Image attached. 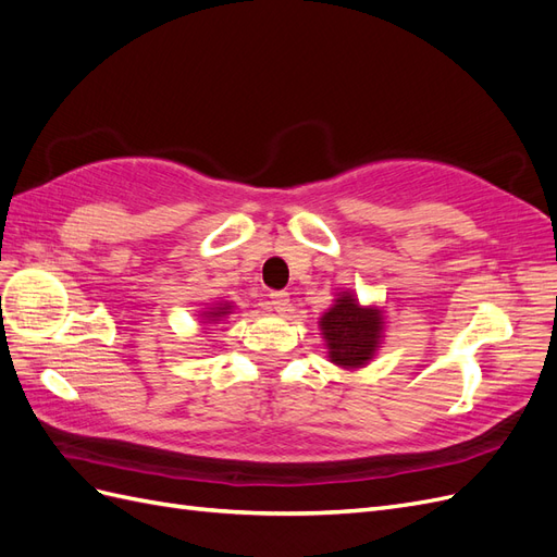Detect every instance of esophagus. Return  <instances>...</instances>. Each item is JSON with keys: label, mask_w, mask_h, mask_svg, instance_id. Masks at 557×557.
Segmentation results:
<instances>
[{"label": "esophagus", "mask_w": 557, "mask_h": 557, "mask_svg": "<svg viewBox=\"0 0 557 557\" xmlns=\"http://www.w3.org/2000/svg\"><path fill=\"white\" fill-rule=\"evenodd\" d=\"M269 305H272V309L276 313L290 311V295L288 293H272V301H269Z\"/></svg>", "instance_id": "1"}]
</instances>
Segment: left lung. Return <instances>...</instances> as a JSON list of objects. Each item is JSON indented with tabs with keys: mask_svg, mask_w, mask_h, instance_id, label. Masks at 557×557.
Here are the masks:
<instances>
[{
	"mask_svg": "<svg viewBox=\"0 0 557 557\" xmlns=\"http://www.w3.org/2000/svg\"><path fill=\"white\" fill-rule=\"evenodd\" d=\"M332 364L356 372L374 360L383 344L385 315L383 309L362 307L356 293H336L334 305L318 320Z\"/></svg>",
	"mask_w": 557,
	"mask_h": 557,
	"instance_id": "left-lung-1",
	"label": "left lung"
}]
</instances>
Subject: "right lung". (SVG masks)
I'll list each match as a JSON object with an SVG mask.
<instances>
[{
    "mask_svg": "<svg viewBox=\"0 0 557 557\" xmlns=\"http://www.w3.org/2000/svg\"><path fill=\"white\" fill-rule=\"evenodd\" d=\"M232 313H234V305H232V301H218V305H211V307H207V309H201L197 315H199V323L205 325L201 330H209L207 325L223 323V320H225L227 315H232Z\"/></svg>",
    "mask_w": 557,
    "mask_h": 557,
    "instance_id": "obj_1",
    "label": "right lung"
}]
</instances>
